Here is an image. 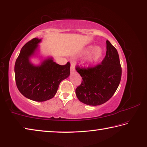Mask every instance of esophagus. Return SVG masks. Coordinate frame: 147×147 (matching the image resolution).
I'll return each mask as SVG.
<instances>
[{
    "label": "esophagus",
    "instance_id": "1",
    "mask_svg": "<svg viewBox=\"0 0 147 147\" xmlns=\"http://www.w3.org/2000/svg\"><path fill=\"white\" fill-rule=\"evenodd\" d=\"M76 70L75 69V66H74V62H71V66H70V71H71V73L72 72H74V71Z\"/></svg>",
    "mask_w": 147,
    "mask_h": 147
}]
</instances>
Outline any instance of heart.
Listing matches in <instances>:
<instances>
[{
	"label": "heart",
	"mask_w": 147,
	"mask_h": 147,
	"mask_svg": "<svg viewBox=\"0 0 147 147\" xmlns=\"http://www.w3.org/2000/svg\"><path fill=\"white\" fill-rule=\"evenodd\" d=\"M103 53H104V50L102 47L96 46L94 45H89L84 49L81 52V55L83 56H86L87 57V62L89 63H94L102 59Z\"/></svg>",
	"instance_id": "b5f03b06"
}]
</instances>
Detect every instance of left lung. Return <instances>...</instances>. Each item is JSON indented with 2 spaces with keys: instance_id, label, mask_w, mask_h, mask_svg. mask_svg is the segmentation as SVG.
<instances>
[{
  "instance_id": "obj_1",
  "label": "left lung",
  "mask_w": 147,
  "mask_h": 147,
  "mask_svg": "<svg viewBox=\"0 0 147 147\" xmlns=\"http://www.w3.org/2000/svg\"><path fill=\"white\" fill-rule=\"evenodd\" d=\"M106 55L102 63L92 68L76 67L83 81L76 94L85 104L96 106L107 102L121 82L122 68L117 50L109 41H106Z\"/></svg>"
}]
</instances>
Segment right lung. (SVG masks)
<instances>
[{
    "mask_svg": "<svg viewBox=\"0 0 147 147\" xmlns=\"http://www.w3.org/2000/svg\"><path fill=\"white\" fill-rule=\"evenodd\" d=\"M42 39L33 38L21 48L14 67L16 85L28 99L44 102L56 94L61 81L70 74V64L59 65L52 57L44 59L39 65L33 64L30 58L35 55Z\"/></svg>",
    "mask_w": 147,
    "mask_h": 147,
    "instance_id": "right-lung-1",
    "label": "right lung"
}]
</instances>
